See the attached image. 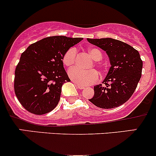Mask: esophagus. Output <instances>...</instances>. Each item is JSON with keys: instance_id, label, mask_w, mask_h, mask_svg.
<instances>
[{"instance_id": "34e87169", "label": "esophagus", "mask_w": 156, "mask_h": 156, "mask_svg": "<svg viewBox=\"0 0 156 156\" xmlns=\"http://www.w3.org/2000/svg\"><path fill=\"white\" fill-rule=\"evenodd\" d=\"M74 83H75V84H76V85H77V87H78V88H79V89H84V87H84V86H82V85H81V84H78V83H76V82H74Z\"/></svg>"}]
</instances>
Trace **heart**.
I'll use <instances>...</instances> for the list:
<instances>
[{
  "instance_id": "b5f03b06",
  "label": "heart",
  "mask_w": 156,
  "mask_h": 156,
  "mask_svg": "<svg viewBox=\"0 0 156 156\" xmlns=\"http://www.w3.org/2000/svg\"><path fill=\"white\" fill-rule=\"evenodd\" d=\"M89 53L95 61H99L102 58V53L97 48L89 49ZM77 59V49L71 48L65 53L62 57V62L66 67H72L75 64ZM69 75L75 82L86 86L93 84L99 80V74L94 69L83 70L79 68H72L69 69Z\"/></svg>"
}]
</instances>
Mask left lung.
Instances as JSON below:
<instances>
[{
    "mask_svg": "<svg viewBox=\"0 0 156 156\" xmlns=\"http://www.w3.org/2000/svg\"><path fill=\"white\" fill-rule=\"evenodd\" d=\"M88 42L106 52L111 67L103 84L94 87L93 104L102 108L118 107L126 103L141 78L143 61L136 49L112 38L90 39Z\"/></svg>",
    "mask_w": 156,
    "mask_h": 156,
    "instance_id": "8db88e82",
    "label": "left lung"
}]
</instances>
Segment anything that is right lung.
I'll use <instances>...</instances> for the list:
<instances>
[{
    "label": "right lung",
    "mask_w": 156,
    "mask_h": 156,
    "mask_svg": "<svg viewBox=\"0 0 156 156\" xmlns=\"http://www.w3.org/2000/svg\"><path fill=\"white\" fill-rule=\"evenodd\" d=\"M81 37L51 36L31 44L21 54L14 78L17 99L34 115L50 112L60 99L62 84L70 81L62 57Z\"/></svg>",
    "instance_id": "1"
}]
</instances>
